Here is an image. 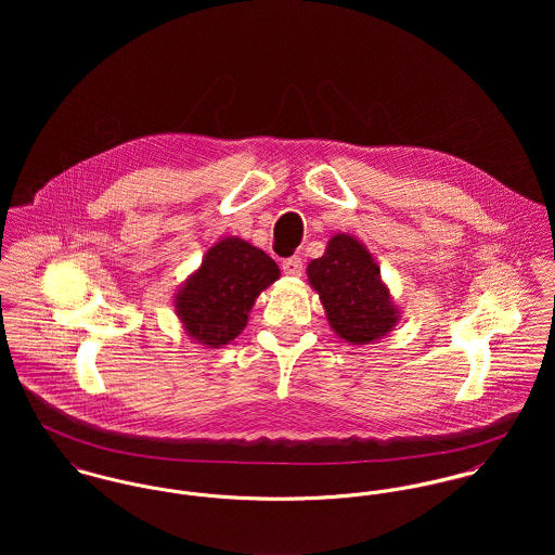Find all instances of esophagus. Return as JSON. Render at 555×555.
<instances>
[{"label":"esophagus","instance_id":"obj_1","mask_svg":"<svg viewBox=\"0 0 555 555\" xmlns=\"http://www.w3.org/2000/svg\"><path fill=\"white\" fill-rule=\"evenodd\" d=\"M282 271H284L286 275H293V278L301 275V271H304V262H301V258H299V256H291V258H286V260L282 262Z\"/></svg>","mask_w":555,"mask_h":555}]
</instances>
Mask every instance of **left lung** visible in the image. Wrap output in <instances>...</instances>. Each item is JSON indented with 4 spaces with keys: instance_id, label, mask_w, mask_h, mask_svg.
Wrapping results in <instances>:
<instances>
[{
    "instance_id": "8db88e82",
    "label": "left lung",
    "mask_w": 555,
    "mask_h": 555,
    "mask_svg": "<svg viewBox=\"0 0 555 555\" xmlns=\"http://www.w3.org/2000/svg\"><path fill=\"white\" fill-rule=\"evenodd\" d=\"M308 282L331 328L354 346L383 339L401 318L378 262L352 235L328 238L324 254L308 264Z\"/></svg>"
}]
</instances>
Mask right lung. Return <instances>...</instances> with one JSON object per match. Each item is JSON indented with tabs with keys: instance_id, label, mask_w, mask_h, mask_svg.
<instances>
[{
	"instance_id": "1",
	"label": "right lung",
	"mask_w": 555,
	"mask_h": 555,
	"mask_svg": "<svg viewBox=\"0 0 555 555\" xmlns=\"http://www.w3.org/2000/svg\"><path fill=\"white\" fill-rule=\"evenodd\" d=\"M278 278L280 267L269 254L243 238H220L177 291L175 314L196 344L227 346L245 328L258 295Z\"/></svg>"
}]
</instances>
